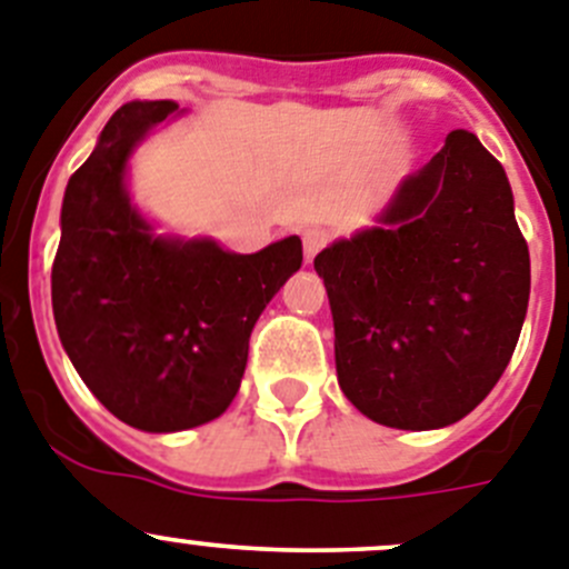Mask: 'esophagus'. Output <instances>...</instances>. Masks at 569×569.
I'll return each instance as SVG.
<instances>
[{
  "label": "esophagus",
  "instance_id": "esophagus-1",
  "mask_svg": "<svg viewBox=\"0 0 569 569\" xmlns=\"http://www.w3.org/2000/svg\"><path fill=\"white\" fill-rule=\"evenodd\" d=\"M320 249H322V238L320 236H311L309 241H306V254H309V260L315 258V254L320 252Z\"/></svg>",
  "mask_w": 569,
  "mask_h": 569
}]
</instances>
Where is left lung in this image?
I'll use <instances>...</instances> for the list:
<instances>
[{
    "label": "left lung",
    "mask_w": 569,
    "mask_h": 569,
    "mask_svg": "<svg viewBox=\"0 0 569 569\" xmlns=\"http://www.w3.org/2000/svg\"><path fill=\"white\" fill-rule=\"evenodd\" d=\"M315 269L331 302L339 387L370 421L449 427L506 373L530 254L506 171L471 131L446 137L381 227L322 249Z\"/></svg>",
    "instance_id": "left-lung-1"
}]
</instances>
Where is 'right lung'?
Returning a JSON list of instances; mask_svg holds the SVG:
<instances>
[{"instance_id": "obj_1", "label": "right lung", "mask_w": 569, "mask_h": 569, "mask_svg": "<svg viewBox=\"0 0 569 569\" xmlns=\"http://www.w3.org/2000/svg\"><path fill=\"white\" fill-rule=\"evenodd\" d=\"M173 109L153 100L111 114L69 177L52 260L63 350L100 405L146 432L199 427L230 407L260 311L302 263L297 236L232 254L148 232L126 196V159Z\"/></svg>"}]
</instances>
